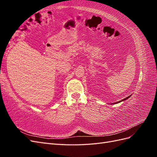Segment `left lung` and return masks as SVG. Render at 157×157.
Masks as SVG:
<instances>
[{"mask_svg":"<svg viewBox=\"0 0 157 157\" xmlns=\"http://www.w3.org/2000/svg\"><path fill=\"white\" fill-rule=\"evenodd\" d=\"M130 96H128V97H127V98H124V99H122V101H123V100H126V99H127L128 98H130ZM118 101V102H116V103H119V102H121V101Z\"/></svg>","mask_w":157,"mask_h":157,"instance_id":"1","label":"left lung"}]
</instances>
